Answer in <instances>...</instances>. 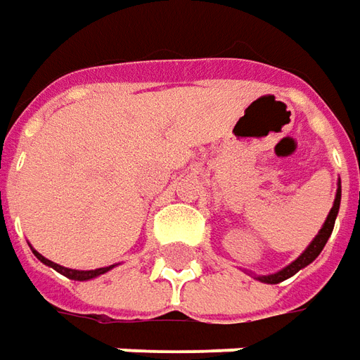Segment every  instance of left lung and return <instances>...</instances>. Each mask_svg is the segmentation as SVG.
Instances as JSON below:
<instances>
[{"mask_svg":"<svg viewBox=\"0 0 360 360\" xmlns=\"http://www.w3.org/2000/svg\"><path fill=\"white\" fill-rule=\"evenodd\" d=\"M339 205H341V180L337 182V194L335 200H333V207L329 210L327 213V219L321 225V229L317 231V235L314 237V241L309 243L308 247H306V251L300 255L298 259L292 260L288 266H284L278 272H274V274H252L255 278L260 280V282H264V284H278L282 280L290 278V276H294L298 270L306 269L308 264H311L314 260L319 257V252L323 251V247H326L327 239L331 237V233H333V225H335L337 219V213H339Z\"/></svg>","mask_w":360,"mask_h":360,"instance_id":"8db88e82","label":"left lung"}]
</instances>
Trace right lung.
I'll use <instances>...</instances> for the list:
<instances>
[{
	"label": "right lung",
	"instance_id": "right-lung-1",
	"mask_svg": "<svg viewBox=\"0 0 360 360\" xmlns=\"http://www.w3.org/2000/svg\"><path fill=\"white\" fill-rule=\"evenodd\" d=\"M33 251V255L37 257V259L41 260L43 264H46V266H51V269H54L56 272H60V274H64L66 278L70 280H78V282H86V280H94L98 278V276H101V274H105V272H109L111 269H115L117 264H111V266H101V269H96V270H76V269H66V266H60V264H56V262H52V260L44 259L41 252H37L34 249H31Z\"/></svg>",
	"mask_w": 360,
	"mask_h": 360
}]
</instances>
